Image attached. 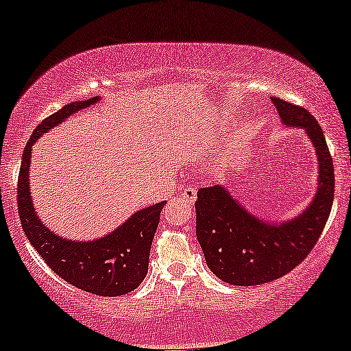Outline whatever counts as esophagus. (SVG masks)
<instances>
[{"instance_id": "obj_1", "label": "esophagus", "mask_w": 351, "mask_h": 351, "mask_svg": "<svg viewBox=\"0 0 351 351\" xmlns=\"http://www.w3.org/2000/svg\"><path fill=\"white\" fill-rule=\"evenodd\" d=\"M196 195H198V191H196L195 186H186L181 189V198L186 199L188 203H193L196 199Z\"/></svg>"}]
</instances>
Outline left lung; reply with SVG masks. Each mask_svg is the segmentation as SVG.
Masks as SVG:
<instances>
[{"mask_svg":"<svg viewBox=\"0 0 351 351\" xmlns=\"http://www.w3.org/2000/svg\"><path fill=\"white\" fill-rule=\"evenodd\" d=\"M282 122L305 128L318 155L320 183L308 209L287 223L269 224L249 215L221 184L201 188L196 199V236L208 267L232 285H261L304 263L332 211L335 175L322 127L307 108L272 97Z\"/></svg>","mask_w":351,"mask_h":351,"instance_id":"1","label":"left lung"}]
</instances>
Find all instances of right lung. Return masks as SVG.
Returning a JSON list of instances; mask_svg holds the SVG:
<instances>
[{
    "label": "right lung",
    "instance_id": "obj_1",
    "mask_svg": "<svg viewBox=\"0 0 351 351\" xmlns=\"http://www.w3.org/2000/svg\"><path fill=\"white\" fill-rule=\"evenodd\" d=\"M99 97L69 104L44 119L27 140L18 176V211L24 234L43 261L74 287L100 297H117L135 291L148 272V257L160 213L167 201L136 211L127 223L92 243H72L56 236L38 219L29 195L31 147L49 128L74 112L82 110Z\"/></svg>",
    "mask_w": 351,
    "mask_h": 351
}]
</instances>
